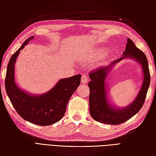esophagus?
I'll return each instance as SVG.
<instances>
[{"label":"esophagus","instance_id":"esophagus-1","mask_svg":"<svg viewBox=\"0 0 156 156\" xmlns=\"http://www.w3.org/2000/svg\"><path fill=\"white\" fill-rule=\"evenodd\" d=\"M88 81V79L86 75H82V78H81V83L83 84H85Z\"/></svg>","mask_w":156,"mask_h":156}]
</instances>
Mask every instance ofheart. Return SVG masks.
<instances>
[{"instance_id":"obj_1","label":"heart","mask_w":156,"mask_h":156,"mask_svg":"<svg viewBox=\"0 0 156 156\" xmlns=\"http://www.w3.org/2000/svg\"><path fill=\"white\" fill-rule=\"evenodd\" d=\"M103 53H104V51H103V50H100V51L97 52V53H96L95 54H94V55H93V58H98V57H99V56H100V55H101L103 54Z\"/></svg>"}]
</instances>
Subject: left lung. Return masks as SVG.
<instances>
[{"label": "left lung", "instance_id": "1", "mask_svg": "<svg viewBox=\"0 0 156 156\" xmlns=\"http://www.w3.org/2000/svg\"><path fill=\"white\" fill-rule=\"evenodd\" d=\"M126 58H133L142 66L144 82L135 100L127 107L120 109L112 106L108 102L105 87V79L108 71L115 63ZM91 81L88 83L90 89V113L93 119L101 123L118 125L126 122L137 113L142 108L150 83V75L148 60L145 54L137 48L131 39L127 43L123 56L107 66L100 67L89 73Z\"/></svg>", "mask_w": 156, "mask_h": 156}]
</instances>
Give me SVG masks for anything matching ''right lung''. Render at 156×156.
I'll return each instance as SVG.
<instances>
[{
	"label": "right lung",
	"instance_id": "1",
	"mask_svg": "<svg viewBox=\"0 0 156 156\" xmlns=\"http://www.w3.org/2000/svg\"><path fill=\"white\" fill-rule=\"evenodd\" d=\"M32 39L34 36L27 39L9 60L5 78L6 91L14 108L23 119L36 125L49 126L64 116L68 101L81 83V75L60 79L49 91L40 96L22 90L15 82V64L20 51Z\"/></svg>",
	"mask_w": 156,
	"mask_h": 156
}]
</instances>
